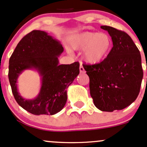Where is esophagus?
I'll list each match as a JSON object with an SVG mask.
<instances>
[{
	"label": "esophagus",
	"mask_w": 147,
	"mask_h": 147,
	"mask_svg": "<svg viewBox=\"0 0 147 147\" xmlns=\"http://www.w3.org/2000/svg\"><path fill=\"white\" fill-rule=\"evenodd\" d=\"M80 72H82V73H84V72H85V70H84V67H83L82 64V63H80Z\"/></svg>",
	"instance_id": "esophagus-1"
}]
</instances>
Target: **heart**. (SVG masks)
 Masks as SVG:
<instances>
[{"instance_id":"b5f03b06","label":"heart","mask_w":147,"mask_h":147,"mask_svg":"<svg viewBox=\"0 0 147 147\" xmlns=\"http://www.w3.org/2000/svg\"><path fill=\"white\" fill-rule=\"evenodd\" d=\"M75 51H83L82 58L89 64H96L110 53L112 40L109 34L97 32H83L74 37L70 44Z\"/></svg>"}]
</instances>
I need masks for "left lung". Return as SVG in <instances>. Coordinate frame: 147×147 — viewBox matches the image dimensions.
I'll list each match as a JSON object with an SVG mask.
<instances>
[{
  "instance_id": "1",
  "label": "left lung",
  "mask_w": 147,
  "mask_h": 147,
  "mask_svg": "<svg viewBox=\"0 0 147 147\" xmlns=\"http://www.w3.org/2000/svg\"><path fill=\"white\" fill-rule=\"evenodd\" d=\"M112 38L110 53L100 63L83 64L89 78L90 94L100 111L122 110L138 96L143 78L142 58L131 37L123 31L101 26Z\"/></svg>"
}]
</instances>
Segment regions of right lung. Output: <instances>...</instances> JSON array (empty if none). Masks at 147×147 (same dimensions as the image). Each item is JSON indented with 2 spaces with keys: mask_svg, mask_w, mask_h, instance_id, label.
<instances>
[{
  "mask_svg": "<svg viewBox=\"0 0 147 147\" xmlns=\"http://www.w3.org/2000/svg\"><path fill=\"white\" fill-rule=\"evenodd\" d=\"M62 44L46 32L33 30L18 43L9 60L8 78L15 99L34 115H54L67 101V89L80 73V63L59 65ZM25 69H36L42 80L38 96L25 100L17 89V78Z\"/></svg>",
  "mask_w": 147,
  "mask_h": 147,
  "instance_id": "right-lung-1",
  "label": "right lung"
}]
</instances>
